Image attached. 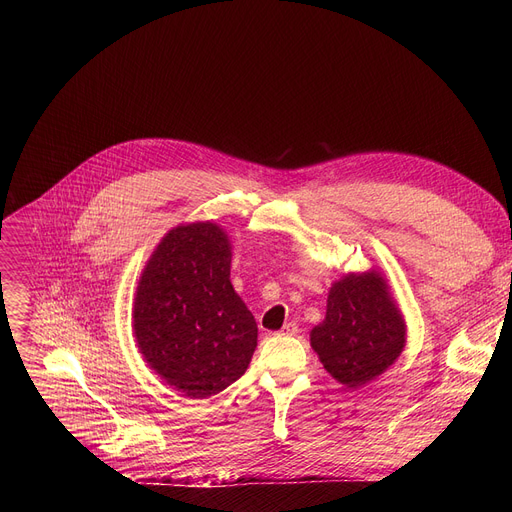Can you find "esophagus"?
Listing matches in <instances>:
<instances>
[{
	"label": "esophagus",
	"instance_id": "obj_1",
	"mask_svg": "<svg viewBox=\"0 0 512 512\" xmlns=\"http://www.w3.org/2000/svg\"><path fill=\"white\" fill-rule=\"evenodd\" d=\"M297 332H299V326L294 324V321H288V324H284L278 334H280V336H294Z\"/></svg>",
	"mask_w": 512,
	"mask_h": 512
}]
</instances>
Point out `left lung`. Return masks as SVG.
Here are the masks:
<instances>
[{"label": "left lung", "mask_w": 512, "mask_h": 512, "mask_svg": "<svg viewBox=\"0 0 512 512\" xmlns=\"http://www.w3.org/2000/svg\"><path fill=\"white\" fill-rule=\"evenodd\" d=\"M321 365L357 390L394 365L405 351L407 321L380 270L348 272L328 292L326 317L311 334Z\"/></svg>", "instance_id": "1"}]
</instances>
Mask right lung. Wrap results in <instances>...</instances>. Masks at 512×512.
I'll use <instances>...</instances> for the list:
<instances>
[{
	"label": "right lung",
	"mask_w": 512,
	"mask_h": 512,
	"mask_svg": "<svg viewBox=\"0 0 512 512\" xmlns=\"http://www.w3.org/2000/svg\"><path fill=\"white\" fill-rule=\"evenodd\" d=\"M232 240L215 222L178 224L147 259L132 303L145 363L188 398H207L247 371L257 324L232 282Z\"/></svg>",
	"instance_id": "obj_1"
}]
</instances>
